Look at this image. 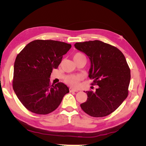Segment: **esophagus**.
Returning <instances> with one entry per match:
<instances>
[{"instance_id":"esophagus-1","label":"esophagus","mask_w":146,"mask_h":146,"mask_svg":"<svg viewBox=\"0 0 146 146\" xmlns=\"http://www.w3.org/2000/svg\"><path fill=\"white\" fill-rule=\"evenodd\" d=\"M69 91H70V92H78V91L77 90L74 89V88H70Z\"/></svg>"}]
</instances>
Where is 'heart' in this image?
Returning <instances> with one entry per match:
<instances>
[{
  "mask_svg": "<svg viewBox=\"0 0 146 146\" xmlns=\"http://www.w3.org/2000/svg\"><path fill=\"white\" fill-rule=\"evenodd\" d=\"M85 56L82 53L78 52L74 55V60H76L79 57ZM80 80V77L78 76H75V75H70V76H66L64 78L65 82L69 85H71L74 87H77L79 85V82Z\"/></svg>",
  "mask_w": 146,
  "mask_h": 146,
  "instance_id": "1",
  "label": "heart"
}]
</instances>
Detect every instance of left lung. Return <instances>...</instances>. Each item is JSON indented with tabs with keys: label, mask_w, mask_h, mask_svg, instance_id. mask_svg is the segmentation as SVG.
<instances>
[{
	"label": "left lung",
	"mask_w": 146,
	"mask_h": 146,
	"mask_svg": "<svg viewBox=\"0 0 146 146\" xmlns=\"http://www.w3.org/2000/svg\"><path fill=\"white\" fill-rule=\"evenodd\" d=\"M75 47L89 57V77L98 85L86 91L88 99L82 109L92 117H104L120 106L129 94L130 69L124 55L116 47L99 40L76 42Z\"/></svg>",
	"instance_id": "1"
}]
</instances>
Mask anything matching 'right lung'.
I'll return each instance as SVG.
<instances>
[{
    "instance_id": "add662e5",
    "label": "right lung",
    "mask_w": 146,
    "mask_h": 146,
    "mask_svg": "<svg viewBox=\"0 0 146 146\" xmlns=\"http://www.w3.org/2000/svg\"><path fill=\"white\" fill-rule=\"evenodd\" d=\"M71 45L54 40L38 39L29 43L17 55L13 88L17 98L31 112L47 114L61 104L68 87L60 82L50 85L53 69H57Z\"/></svg>"
}]
</instances>
